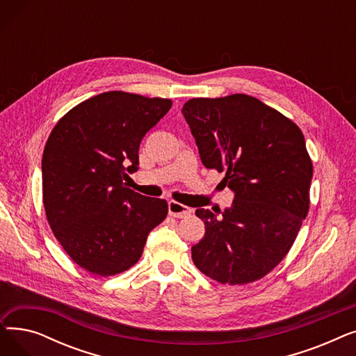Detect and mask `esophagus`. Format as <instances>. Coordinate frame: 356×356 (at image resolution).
I'll return each mask as SVG.
<instances>
[{
	"instance_id": "obj_1",
	"label": "esophagus",
	"mask_w": 356,
	"mask_h": 356,
	"mask_svg": "<svg viewBox=\"0 0 356 356\" xmlns=\"http://www.w3.org/2000/svg\"><path fill=\"white\" fill-rule=\"evenodd\" d=\"M168 213H170V216H175V218H186L189 216L192 213V209L184 207V204L176 202V200H170L168 202Z\"/></svg>"
}]
</instances>
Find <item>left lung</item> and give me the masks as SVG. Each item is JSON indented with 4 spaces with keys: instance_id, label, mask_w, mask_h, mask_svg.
I'll return each instance as SVG.
<instances>
[{
    "instance_id": "1",
    "label": "left lung",
    "mask_w": 356,
    "mask_h": 356,
    "mask_svg": "<svg viewBox=\"0 0 356 356\" xmlns=\"http://www.w3.org/2000/svg\"><path fill=\"white\" fill-rule=\"evenodd\" d=\"M181 112L203 165L225 173L220 183L235 193L220 216L196 209L207 231L193 263L222 284L257 282L287 255L309 212L313 164L302 129L245 93L193 98Z\"/></svg>"
}]
</instances>
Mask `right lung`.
<instances>
[{"instance_id":"obj_1","label":"right lung","mask_w":356,"mask_h":356,"mask_svg":"<svg viewBox=\"0 0 356 356\" xmlns=\"http://www.w3.org/2000/svg\"><path fill=\"white\" fill-rule=\"evenodd\" d=\"M172 101L111 90L73 106L54 125L43 159V204L65 252L83 270L115 275L140 259L167 202L124 180L138 170L143 137Z\"/></svg>"}]
</instances>
